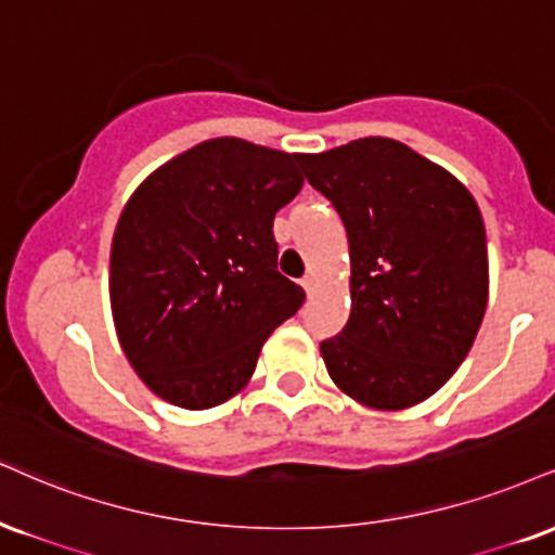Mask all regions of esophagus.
<instances>
[{
	"mask_svg": "<svg viewBox=\"0 0 555 555\" xmlns=\"http://www.w3.org/2000/svg\"><path fill=\"white\" fill-rule=\"evenodd\" d=\"M302 289L307 292V295H312V292H315V276H305L302 279Z\"/></svg>",
	"mask_w": 555,
	"mask_h": 555,
	"instance_id": "esophagus-1",
	"label": "esophagus"
}]
</instances>
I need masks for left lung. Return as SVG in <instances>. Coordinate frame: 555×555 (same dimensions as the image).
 I'll return each instance as SVG.
<instances>
[{"label":"left lung","mask_w":555,"mask_h":555,"mask_svg":"<svg viewBox=\"0 0 555 555\" xmlns=\"http://www.w3.org/2000/svg\"><path fill=\"white\" fill-rule=\"evenodd\" d=\"M297 163L349 237L351 315L320 344L328 375L370 409H411L455 375L483 323L489 250L476 198L387 137Z\"/></svg>","instance_id":"obj_1"}]
</instances>
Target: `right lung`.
<instances>
[{"mask_svg":"<svg viewBox=\"0 0 555 555\" xmlns=\"http://www.w3.org/2000/svg\"><path fill=\"white\" fill-rule=\"evenodd\" d=\"M297 155L237 137L146 176L111 245L118 344L155 396L204 411L237 396L273 328L305 302L276 271L273 217L302 189Z\"/></svg>","mask_w":555,"mask_h":555,"instance_id":"add662e5","label":"right lung"}]
</instances>
